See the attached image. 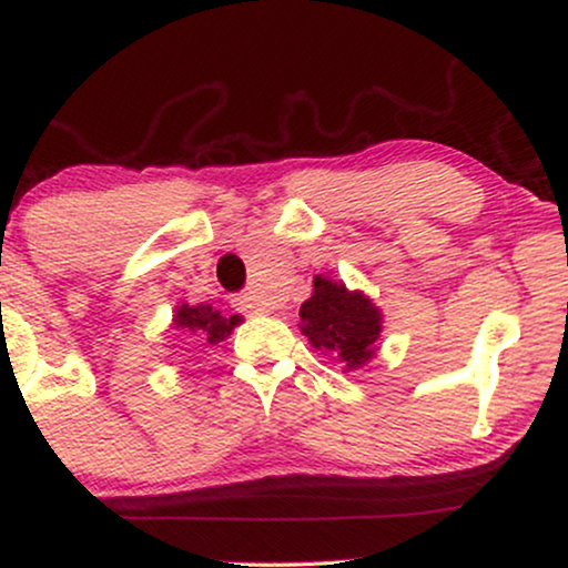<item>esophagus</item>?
Wrapping results in <instances>:
<instances>
[{
  "label": "esophagus",
  "mask_w": 568,
  "mask_h": 568,
  "mask_svg": "<svg viewBox=\"0 0 568 568\" xmlns=\"http://www.w3.org/2000/svg\"><path fill=\"white\" fill-rule=\"evenodd\" d=\"M232 307L240 310V313H247V315H266V313H271L268 302L263 300L258 292L235 294V297H232Z\"/></svg>",
  "instance_id": "1"
}]
</instances>
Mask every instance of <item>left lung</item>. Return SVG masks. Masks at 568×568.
I'll return each mask as SVG.
<instances>
[{
    "label": "left lung",
    "mask_w": 568,
    "mask_h": 568,
    "mask_svg": "<svg viewBox=\"0 0 568 568\" xmlns=\"http://www.w3.org/2000/svg\"><path fill=\"white\" fill-rule=\"evenodd\" d=\"M302 333L310 344L328 352L344 369H356L375 354L379 338V310L359 292L315 276V292L300 307Z\"/></svg>",
    "instance_id": "1"
}]
</instances>
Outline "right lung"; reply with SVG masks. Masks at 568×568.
Segmentation results:
<instances>
[{"mask_svg":"<svg viewBox=\"0 0 568 568\" xmlns=\"http://www.w3.org/2000/svg\"><path fill=\"white\" fill-rule=\"evenodd\" d=\"M237 323V315L222 317L216 310H212V305H181L175 313V328H185L193 341H201V344H220L230 336V331Z\"/></svg>","mask_w":568,"mask_h":568,"instance_id":"1","label":"right lung"}]
</instances>
